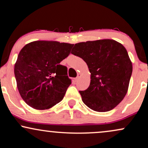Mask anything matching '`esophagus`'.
I'll use <instances>...</instances> for the list:
<instances>
[{
    "mask_svg": "<svg viewBox=\"0 0 148 148\" xmlns=\"http://www.w3.org/2000/svg\"><path fill=\"white\" fill-rule=\"evenodd\" d=\"M79 77H80V74H78V75H77V76H76V81H77V80L79 79Z\"/></svg>",
    "mask_w": 148,
    "mask_h": 148,
    "instance_id": "esophagus-1",
    "label": "esophagus"
}]
</instances>
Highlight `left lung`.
Here are the masks:
<instances>
[{
    "instance_id": "8db88e82",
    "label": "left lung",
    "mask_w": 148,
    "mask_h": 148,
    "mask_svg": "<svg viewBox=\"0 0 148 148\" xmlns=\"http://www.w3.org/2000/svg\"><path fill=\"white\" fill-rule=\"evenodd\" d=\"M72 54L81 58L91 73L90 86L79 91L82 101L96 112L114 109L127 94L132 65L127 51L111 39L75 44Z\"/></svg>"
}]
</instances>
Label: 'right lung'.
Segmentation results:
<instances>
[{"instance_id":"1","label":"right lung","mask_w":148,"mask_h":148,"mask_svg":"<svg viewBox=\"0 0 148 148\" xmlns=\"http://www.w3.org/2000/svg\"><path fill=\"white\" fill-rule=\"evenodd\" d=\"M73 44L37 40L23 47L14 65L21 97L28 106L47 110L63 100L72 81L60 63L70 54Z\"/></svg>"}]
</instances>
